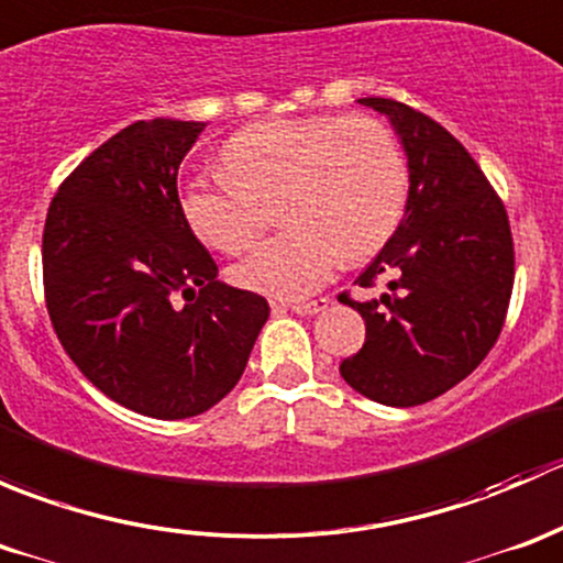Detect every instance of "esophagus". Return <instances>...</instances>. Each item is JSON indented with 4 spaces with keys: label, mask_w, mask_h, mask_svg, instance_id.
Returning a JSON list of instances; mask_svg holds the SVG:
<instances>
[{
    "label": "esophagus",
    "mask_w": 563,
    "mask_h": 563,
    "mask_svg": "<svg viewBox=\"0 0 563 563\" xmlns=\"http://www.w3.org/2000/svg\"><path fill=\"white\" fill-rule=\"evenodd\" d=\"M288 308L299 316H316V313H321V310L329 308V299L321 297V299H313V302H291Z\"/></svg>",
    "instance_id": "1"
}]
</instances>
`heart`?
Instances as JSON below:
<instances>
[{
  "mask_svg": "<svg viewBox=\"0 0 563 563\" xmlns=\"http://www.w3.org/2000/svg\"><path fill=\"white\" fill-rule=\"evenodd\" d=\"M220 161L225 172L187 181L181 212L209 247L240 255L269 223L266 203L283 196L291 229L236 266L242 286L272 297H308L343 258L378 253L406 209V157L387 124L365 113L255 122L231 135Z\"/></svg>",
  "mask_w": 563,
  "mask_h": 563,
  "instance_id": "obj_1",
  "label": "heart"
}]
</instances>
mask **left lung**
Segmentation results:
<instances>
[{
  "label": "left lung",
  "mask_w": 563,
  "mask_h": 563,
  "mask_svg": "<svg viewBox=\"0 0 563 563\" xmlns=\"http://www.w3.org/2000/svg\"><path fill=\"white\" fill-rule=\"evenodd\" d=\"M387 113L408 155L400 225L356 277L387 294L345 305L365 318V345L340 376L384 406H419L479 367L507 321L515 245L504 201L463 144L435 119L389 98H362Z\"/></svg>",
  "instance_id": "obj_1"
}]
</instances>
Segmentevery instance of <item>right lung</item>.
<instances>
[{"mask_svg": "<svg viewBox=\"0 0 563 563\" xmlns=\"http://www.w3.org/2000/svg\"><path fill=\"white\" fill-rule=\"evenodd\" d=\"M201 130L128 124L73 168L45 214L43 291L62 349L103 395L155 419L223 400L269 318L264 297L218 280L181 212L176 174Z\"/></svg>", "mask_w": 563, "mask_h": 563, "instance_id": "right-lung-1", "label": "right lung"}]
</instances>
